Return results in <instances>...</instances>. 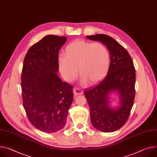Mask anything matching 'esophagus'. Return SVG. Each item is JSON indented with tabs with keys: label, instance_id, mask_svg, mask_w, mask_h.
I'll use <instances>...</instances> for the list:
<instances>
[{
	"label": "esophagus",
	"instance_id": "34e87169",
	"mask_svg": "<svg viewBox=\"0 0 157 157\" xmlns=\"http://www.w3.org/2000/svg\"><path fill=\"white\" fill-rule=\"evenodd\" d=\"M73 92H74V94L76 96L77 95H79V94H82L83 93L82 90H81L78 87H75L73 89Z\"/></svg>",
	"mask_w": 157,
	"mask_h": 157
}]
</instances>
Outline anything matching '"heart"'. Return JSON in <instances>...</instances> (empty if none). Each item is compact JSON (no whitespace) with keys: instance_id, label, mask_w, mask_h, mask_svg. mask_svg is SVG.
Segmentation results:
<instances>
[{"instance_id":"obj_1","label":"heart","mask_w":157,"mask_h":157,"mask_svg":"<svg viewBox=\"0 0 157 157\" xmlns=\"http://www.w3.org/2000/svg\"><path fill=\"white\" fill-rule=\"evenodd\" d=\"M110 61L109 52L101 42L76 40L66 46L64 55L59 56L58 64L66 81L70 82L76 78L78 68L83 82L96 84L107 75Z\"/></svg>"}]
</instances>
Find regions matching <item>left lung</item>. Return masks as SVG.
Wrapping results in <instances>:
<instances>
[{
  "mask_svg": "<svg viewBox=\"0 0 157 157\" xmlns=\"http://www.w3.org/2000/svg\"><path fill=\"white\" fill-rule=\"evenodd\" d=\"M106 46L110 54V66L106 77L94 87L84 91L90 109V118L96 129L103 132L118 130L127 121L134 103L136 73L133 60L120 44L106 34L87 36ZM116 90L120 94L121 106H109L108 95Z\"/></svg>",
  "mask_w": 157,
  "mask_h": 157,
  "instance_id": "left-lung-1",
  "label": "left lung"
}]
</instances>
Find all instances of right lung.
<instances>
[{"label": "right lung", "instance_id": "obj_1", "mask_svg": "<svg viewBox=\"0 0 157 157\" xmlns=\"http://www.w3.org/2000/svg\"><path fill=\"white\" fill-rule=\"evenodd\" d=\"M66 41L64 36H46L29 48L24 59L23 106L31 123L45 133L63 129L73 100V86L57 75L59 51Z\"/></svg>", "mask_w": 157, "mask_h": 157}]
</instances>
